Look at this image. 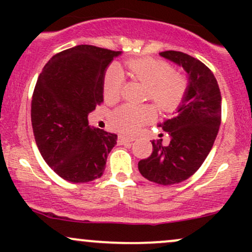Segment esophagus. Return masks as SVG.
Instances as JSON below:
<instances>
[{"label": "esophagus", "mask_w": 252, "mask_h": 252, "mask_svg": "<svg viewBox=\"0 0 252 252\" xmlns=\"http://www.w3.org/2000/svg\"><path fill=\"white\" fill-rule=\"evenodd\" d=\"M134 141V138L132 137H124V136H118V140L117 142L118 144H126V143H130Z\"/></svg>", "instance_id": "esophagus-1"}]
</instances>
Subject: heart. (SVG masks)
<instances>
[{"instance_id":"obj_1","label":"heart","mask_w":252,"mask_h":252,"mask_svg":"<svg viewBox=\"0 0 252 252\" xmlns=\"http://www.w3.org/2000/svg\"><path fill=\"white\" fill-rule=\"evenodd\" d=\"M130 76L146 84L147 97L162 111H172L182 102L187 91V80L173 71L168 63L154 58H138L126 62ZM123 85L122 72L117 66L108 68L103 82L104 97L109 102L117 100ZM153 118V111L147 105L126 104L111 115V126L117 131L130 135Z\"/></svg>"}]
</instances>
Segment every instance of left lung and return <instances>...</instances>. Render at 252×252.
Returning <instances> with one entry per match:
<instances>
[{
	"mask_svg": "<svg viewBox=\"0 0 252 252\" xmlns=\"http://www.w3.org/2000/svg\"><path fill=\"white\" fill-rule=\"evenodd\" d=\"M187 73V91L175 116L162 126L170 136L168 146L153 140V153L138 162V170L155 184H179L200 168L212 149L221 121V96L215 74L200 60L176 51L161 52Z\"/></svg>",
	"mask_w": 252,
	"mask_h": 252,
	"instance_id": "1",
	"label": "left lung"
}]
</instances>
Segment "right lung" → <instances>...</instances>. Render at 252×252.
<instances>
[{
	"label": "right lung",
	"instance_id": "1",
	"mask_svg": "<svg viewBox=\"0 0 252 252\" xmlns=\"http://www.w3.org/2000/svg\"><path fill=\"white\" fill-rule=\"evenodd\" d=\"M121 51L90 45L68 48L42 68L32 98V126L46 163L74 184L100 178L117 135L90 128L88 116L103 102L105 71Z\"/></svg>",
	"mask_w": 252,
	"mask_h": 252
}]
</instances>
